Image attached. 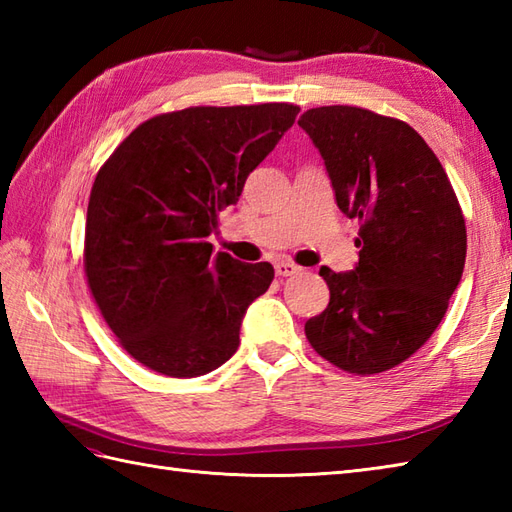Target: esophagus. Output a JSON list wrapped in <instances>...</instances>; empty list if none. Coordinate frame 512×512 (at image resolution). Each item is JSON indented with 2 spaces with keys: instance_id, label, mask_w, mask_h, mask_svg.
Masks as SVG:
<instances>
[{
  "instance_id": "esophagus-1",
  "label": "esophagus",
  "mask_w": 512,
  "mask_h": 512,
  "mask_svg": "<svg viewBox=\"0 0 512 512\" xmlns=\"http://www.w3.org/2000/svg\"><path fill=\"white\" fill-rule=\"evenodd\" d=\"M299 270H301V268H299L297 264H292V262H277V264H275L277 277H292V275H297Z\"/></svg>"
}]
</instances>
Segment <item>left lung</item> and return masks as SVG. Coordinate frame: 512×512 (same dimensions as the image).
I'll use <instances>...</instances> for the list:
<instances>
[{"mask_svg": "<svg viewBox=\"0 0 512 512\" xmlns=\"http://www.w3.org/2000/svg\"><path fill=\"white\" fill-rule=\"evenodd\" d=\"M299 127L317 145L336 204L358 220L352 273L321 268L330 303L306 323L314 352L347 374L407 361L436 332L458 288L466 224L447 171L398 118L354 105L312 107Z\"/></svg>", "mask_w": 512, "mask_h": 512, "instance_id": "1", "label": "left lung"}]
</instances>
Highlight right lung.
I'll list each match as a JSON object with an SVG mask.
<instances>
[{
    "label": "right lung",
    "instance_id": "1",
    "mask_svg": "<svg viewBox=\"0 0 512 512\" xmlns=\"http://www.w3.org/2000/svg\"><path fill=\"white\" fill-rule=\"evenodd\" d=\"M297 114L292 103L158 114L103 162L83 268L101 317L138 363L193 378L235 354L244 312L275 270L213 253L206 237Z\"/></svg>",
    "mask_w": 512,
    "mask_h": 512
}]
</instances>
